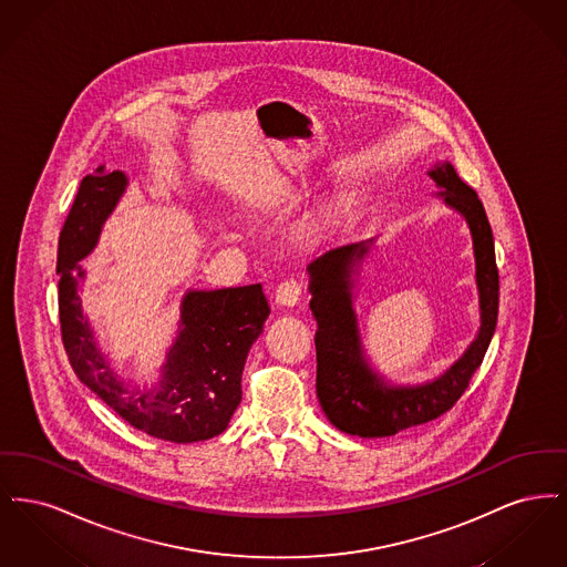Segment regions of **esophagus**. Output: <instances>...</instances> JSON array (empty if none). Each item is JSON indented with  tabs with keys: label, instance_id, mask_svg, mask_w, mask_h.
<instances>
[{
	"label": "esophagus",
	"instance_id": "1",
	"mask_svg": "<svg viewBox=\"0 0 567 567\" xmlns=\"http://www.w3.org/2000/svg\"><path fill=\"white\" fill-rule=\"evenodd\" d=\"M301 296V282L297 278H287L276 289V301L280 306H296Z\"/></svg>",
	"mask_w": 567,
	"mask_h": 567
}]
</instances>
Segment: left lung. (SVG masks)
<instances>
[{
	"label": "left lung",
	"mask_w": 567,
	"mask_h": 567,
	"mask_svg": "<svg viewBox=\"0 0 567 567\" xmlns=\"http://www.w3.org/2000/svg\"><path fill=\"white\" fill-rule=\"evenodd\" d=\"M430 176L442 189L444 202L465 216L472 231L481 293V331L444 377L416 389L386 386L361 357L351 306V271L368 252V244L342 246L321 257L310 268V310L319 323L315 338L317 395L327 419L351 435H395L449 412L481 368L497 324L499 271L485 206L476 190L458 178L451 163L435 165Z\"/></svg>",
	"instance_id": "1"
}]
</instances>
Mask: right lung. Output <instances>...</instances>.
Segmentation results:
<instances>
[{"label": "right lung", "instance_id": "right-lung-1", "mask_svg": "<svg viewBox=\"0 0 567 567\" xmlns=\"http://www.w3.org/2000/svg\"><path fill=\"white\" fill-rule=\"evenodd\" d=\"M125 185V174L100 165L82 178L65 216L56 250L61 340L76 377L132 427L167 442L208 440L229 425L243 402L244 361L270 306L261 285L193 291L183 301V331L165 363L162 389H127L95 349L76 293L79 261L97 243Z\"/></svg>", "mask_w": 567, "mask_h": 567}]
</instances>
